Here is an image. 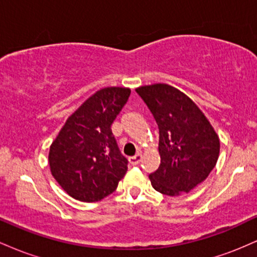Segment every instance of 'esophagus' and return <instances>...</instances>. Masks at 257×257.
<instances>
[{"mask_svg": "<svg viewBox=\"0 0 257 257\" xmlns=\"http://www.w3.org/2000/svg\"><path fill=\"white\" fill-rule=\"evenodd\" d=\"M141 159H143L141 153H137V155L133 156V157H129V163H131L132 166H138V164L141 162Z\"/></svg>", "mask_w": 257, "mask_h": 257, "instance_id": "esophagus-1", "label": "esophagus"}]
</instances>
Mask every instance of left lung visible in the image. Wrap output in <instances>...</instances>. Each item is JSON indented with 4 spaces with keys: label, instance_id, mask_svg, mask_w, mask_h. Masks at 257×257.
Here are the masks:
<instances>
[{
    "label": "left lung",
    "instance_id": "left-lung-1",
    "mask_svg": "<svg viewBox=\"0 0 257 257\" xmlns=\"http://www.w3.org/2000/svg\"><path fill=\"white\" fill-rule=\"evenodd\" d=\"M137 93L159 131L161 164L149 175L153 188L167 196L188 193L214 169L219 137L198 106L172 85H145Z\"/></svg>",
    "mask_w": 257,
    "mask_h": 257
}]
</instances>
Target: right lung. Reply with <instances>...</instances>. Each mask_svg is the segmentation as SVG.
<instances>
[{
	"instance_id": "add662e5",
	"label": "right lung",
	"mask_w": 257,
	"mask_h": 257,
	"mask_svg": "<svg viewBox=\"0 0 257 257\" xmlns=\"http://www.w3.org/2000/svg\"><path fill=\"white\" fill-rule=\"evenodd\" d=\"M131 89L108 87L87 99L69 117L49 150L52 175L81 202L111 194L128 170L111 125L124 107Z\"/></svg>"
}]
</instances>
